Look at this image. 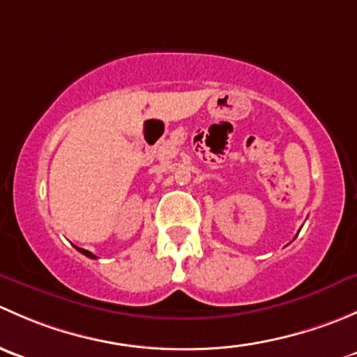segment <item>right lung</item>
<instances>
[{
    "instance_id": "add662e5",
    "label": "right lung",
    "mask_w": 357,
    "mask_h": 357,
    "mask_svg": "<svg viewBox=\"0 0 357 357\" xmlns=\"http://www.w3.org/2000/svg\"><path fill=\"white\" fill-rule=\"evenodd\" d=\"M75 248H77V250L81 252V254H84L86 257H89V259H96V255H95V254H91V252H89V250H84V248H79V247H75Z\"/></svg>"
}]
</instances>
